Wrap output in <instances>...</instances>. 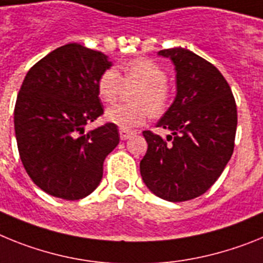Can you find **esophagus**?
<instances>
[{
  "label": "esophagus",
  "mask_w": 263,
  "mask_h": 263,
  "mask_svg": "<svg viewBox=\"0 0 263 263\" xmlns=\"http://www.w3.org/2000/svg\"><path fill=\"white\" fill-rule=\"evenodd\" d=\"M119 134H120V139H122V140H127V139L131 138L132 135H135V132L129 131V129L120 128V129H119Z\"/></svg>",
  "instance_id": "esophagus-1"
}]
</instances>
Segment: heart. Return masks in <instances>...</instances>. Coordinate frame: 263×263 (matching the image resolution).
<instances>
[{"instance_id": "b5f03b06", "label": "heart", "mask_w": 263, "mask_h": 263, "mask_svg": "<svg viewBox=\"0 0 263 263\" xmlns=\"http://www.w3.org/2000/svg\"><path fill=\"white\" fill-rule=\"evenodd\" d=\"M123 75L114 68H107L98 79V93L104 103L116 102L125 86H139L132 95L136 104H116L107 108L106 119L122 128H135L144 124L148 115L160 118L168 111L171 95L166 87L165 71L155 62L145 58L134 59L122 68Z\"/></svg>"}]
</instances>
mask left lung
<instances>
[{
  "label": "left lung",
  "instance_id": "1",
  "mask_svg": "<svg viewBox=\"0 0 263 263\" xmlns=\"http://www.w3.org/2000/svg\"><path fill=\"white\" fill-rule=\"evenodd\" d=\"M176 70V98L156 127L144 131L148 149L141 179L154 195L181 202L204 195L225 170L234 149L237 106L230 86L212 63L184 47L160 50Z\"/></svg>",
  "mask_w": 263,
  "mask_h": 263
}]
</instances>
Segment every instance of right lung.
Here are the masks:
<instances>
[{"label":"right lung","instance_id":"right-lung-1","mask_svg":"<svg viewBox=\"0 0 263 263\" xmlns=\"http://www.w3.org/2000/svg\"><path fill=\"white\" fill-rule=\"evenodd\" d=\"M111 66L103 52L68 43L25 77L14 108L18 152L34 184L54 197L74 201L95 191L119 144L112 123L84 134L103 114L98 79Z\"/></svg>","mask_w":263,"mask_h":263}]
</instances>
